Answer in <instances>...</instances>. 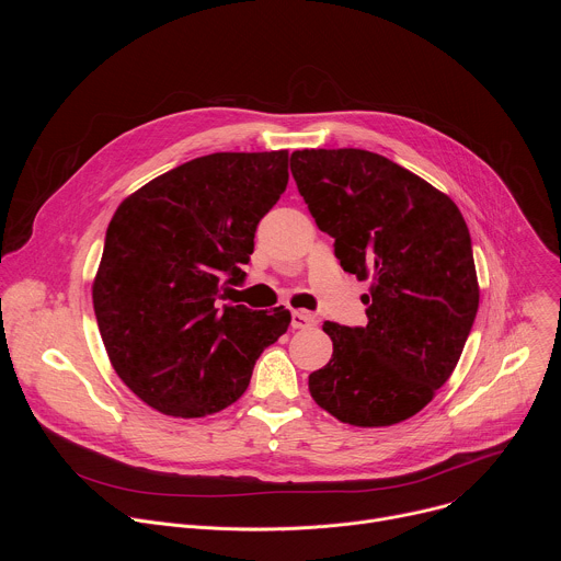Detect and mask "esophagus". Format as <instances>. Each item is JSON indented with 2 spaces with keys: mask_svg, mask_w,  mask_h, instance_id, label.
Wrapping results in <instances>:
<instances>
[{
  "mask_svg": "<svg viewBox=\"0 0 561 561\" xmlns=\"http://www.w3.org/2000/svg\"><path fill=\"white\" fill-rule=\"evenodd\" d=\"M317 324V317L308 310H293L290 312V327L293 329H310Z\"/></svg>",
  "mask_w": 561,
  "mask_h": 561,
  "instance_id": "esophagus-1",
  "label": "esophagus"
}]
</instances>
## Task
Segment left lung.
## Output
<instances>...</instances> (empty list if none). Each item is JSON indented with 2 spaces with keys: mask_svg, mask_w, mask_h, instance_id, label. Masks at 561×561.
Instances as JSON below:
<instances>
[{
  "mask_svg": "<svg viewBox=\"0 0 561 561\" xmlns=\"http://www.w3.org/2000/svg\"><path fill=\"white\" fill-rule=\"evenodd\" d=\"M290 173L342 268L370 279L368 324H324L333 357L308 390L351 426L404 422L446 383L474 322L468 226L448 195L370 150H295Z\"/></svg>",
  "mask_w": 561,
  "mask_h": 561,
  "instance_id": "1",
  "label": "left lung"
}]
</instances>
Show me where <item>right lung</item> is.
I'll use <instances>...</instances> for the list:
<instances>
[{
	"label": "right lung",
	"instance_id": "obj_1",
	"mask_svg": "<svg viewBox=\"0 0 561 561\" xmlns=\"http://www.w3.org/2000/svg\"><path fill=\"white\" fill-rule=\"evenodd\" d=\"M288 184V152H213L154 178L115 210L93 282L122 381L171 417L224 411L249 388L290 312L224 304L242 284L260 219Z\"/></svg>",
	"mask_w": 561,
	"mask_h": 561
}]
</instances>
